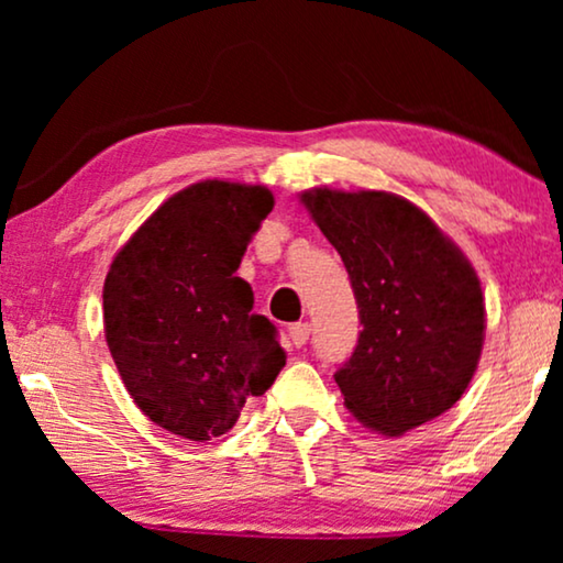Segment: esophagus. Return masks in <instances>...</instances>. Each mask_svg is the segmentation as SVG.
Listing matches in <instances>:
<instances>
[{
  "instance_id": "obj_1",
  "label": "esophagus",
  "mask_w": 563,
  "mask_h": 563,
  "mask_svg": "<svg viewBox=\"0 0 563 563\" xmlns=\"http://www.w3.org/2000/svg\"><path fill=\"white\" fill-rule=\"evenodd\" d=\"M289 338L297 349H302V345L307 343V338H310V325H307V322H295V325L289 328Z\"/></svg>"
}]
</instances>
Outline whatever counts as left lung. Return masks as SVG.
Segmentation results:
<instances>
[{
	"label": "left lung",
	"mask_w": 563,
	"mask_h": 563,
	"mask_svg": "<svg viewBox=\"0 0 563 563\" xmlns=\"http://www.w3.org/2000/svg\"><path fill=\"white\" fill-rule=\"evenodd\" d=\"M302 205L341 253L364 325L335 372L353 418L402 435L451 410L487 328L468 258L420 207L389 191L318 187Z\"/></svg>",
	"instance_id": "8db88e82"
}]
</instances>
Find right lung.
Instances as JSON below:
<instances>
[{
	"label": "right lung",
	"mask_w": 563,
	"mask_h": 563,
	"mask_svg": "<svg viewBox=\"0 0 563 563\" xmlns=\"http://www.w3.org/2000/svg\"><path fill=\"white\" fill-rule=\"evenodd\" d=\"M274 207L258 184L197 181L168 197L112 258L104 338L122 384L168 433L210 441L287 364L276 328L235 276Z\"/></svg>",
	"instance_id": "right-lung-1"
}]
</instances>
